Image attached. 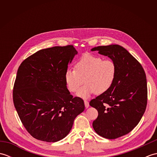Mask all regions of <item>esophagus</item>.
Here are the masks:
<instances>
[{
  "mask_svg": "<svg viewBox=\"0 0 157 157\" xmlns=\"http://www.w3.org/2000/svg\"><path fill=\"white\" fill-rule=\"evenodd\" d=\"M84 105H85V107L87 109L89 107V102L87 101H84Z\"/></svg>",
  "mask_w": 157,
  "mask_h": 157,
  "instance_id": "34e87169",
  "label": "esophagus"
}]
</instances>
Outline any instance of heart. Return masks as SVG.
<instances>
[{
	"label": "heart",
	"mask_w": 157,
	"mask_h": 157,
	"mask_svg": "<svg viewBox=\"0 0 157 157\" xmlns=\"http://www.w3.org/2000/svg\"><path fill=\"white\" fill-rule=\"evenodd\" d=\"M75 69H69L65 71V84L70 92H76L84 81L86 84L77 93V96L82 98H87L94 93L104 94L111 88L116 78L114 61L88 53L77 61Z\"/></svg>",
	"instance_id": "1"
}]
</instances>
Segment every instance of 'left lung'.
I'll use <instances>...</instances> for the list:
<instances>
[{
  "label": "left lung",
  "mask_w": 157,
  "mask_h": 157,
  "mask_svg": "<svg viewBox=\"0 0 157 157\" xmlns=\"http://www.w3.org/2000/svg\"><path fill=\"white\" fill-rule=\"evenodd\" d=\"M115 62L116 78L107 92L92 99L90 105L98 111L94 131L103 138L116 139L138 124L147 104V82L142 65L125 48L117 44L91 49Z\"/></svg>",
  "instance_id": "1"
}]
</instances>
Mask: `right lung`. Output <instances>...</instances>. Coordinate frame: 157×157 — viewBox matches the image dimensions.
I'll list each match as a JSON object with an SVG mask.
<instances>
[{"label": "right lung", "instance_id": "obj_1", "mask_svg": "<svg viewBox=\"0 0 157 157\" xmlns=\"http://www.w3.org/2000/svg\"><path fill=\"white\" fill-rule=\"evenodd\" d=\"M77 54L72 45L54 46L40 50L19 66L13 102L23 126L36 139L61 140L84 111V101L73 98L64 78L68 64Z\"/></svg>", "mask_w": 157, "mask_h": 157}]
</instances>
